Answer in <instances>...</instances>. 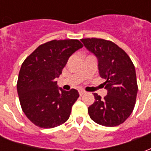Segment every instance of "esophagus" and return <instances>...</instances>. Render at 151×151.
I'll use <instances>...</instances> for the list:
<instances>
[{
	"label": "esophagus",
	"instance_id": "34e87169",
	"mask_svg": "<svg viewBox=\"0 0 151 151\" xmlns=\"http://www.w3.org/2000/svg\"><path fill=\"white\" fill-rule=\"evenodd\" d=\"M85 94H86L85 91H82V90H80V91H79V95H81V96L83 95H85Z\"/></svg>",
	"mask_w": 151,
	"mask_h": 151
}]
</instances>
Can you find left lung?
Instances as JSON below:
<instances>
[{
    "mask_svg": "<svg viewBox=\"0 0 151 151\" xmlns=\"http://www.w3.org/2000/svg\"><path fill=\"white\" fill-rule=\"evenodd\" d=\"M98 59L99 75L104 78L108 95L94 93L95 103L88 108L92 120L104 126H117L133 112L137 94L136 71L130 57L111 41L97 38L81 40Z\"/></svg>",
    "mask_w": 151,
    "mask_h": 151,
    "instance_id": "left-lung-1",
    "label": "left lung"
}]
</instances>
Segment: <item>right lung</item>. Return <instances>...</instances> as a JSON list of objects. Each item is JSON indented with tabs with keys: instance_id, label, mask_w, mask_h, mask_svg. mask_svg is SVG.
<instances>
[{
	"instance_id": "1",
	"label": "right lung",
	"mask_w": 151,
	"mask_h": 151,
	"mask_svg": "<svg viewBox=\"0 0 151 151\" xmlns=\"http://www.w3.org/2000/svg\"><path fill=\"white\" fill-rule=\"evenodd\" d=\"M82 47L78 40H52L40 45L22 63L17 82L19 101L36 126L52 129L69 119L79 94L75 89L58 88L56 78L69 56Z\"/></svg>"
}]
</instances>
